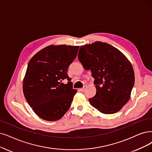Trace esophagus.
I'll use <instances>...</instances> for the list:
<instances>
[{
    "mask_svg": "<svg viewBox=\"0 0 152 152\" xmlns=\"http://www.w3.org/2000/svg\"><path fill=\"white\" fill-rule=\"evenodd\" d=\"M86 87H86V86H84V87H83V88H80V91H82V92H83V91H84V90H86Z\"/></svg>",
    "mask_w": 152,
    "mask_h": 152,
    "instance_id": "1",
    "label": "esophagus"
}]
</instances>
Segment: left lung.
Listing matches in <instances>:
<instances>
[{
  "label": "left lung",
  "instance_id": "left-lung-1",
  "mask_svg": "<svg viewBox=\"0 0 152 152\" xmlns=\"http://www.w3.org/2000/svg\"><path fill=\"white\" fill-rule=\"evenodd\" d=\"M78 59L83 68L90 70L96 85L95 95L90 104L101 113L120 110L130 99L135 83L132 65L117 48L102 42L80 47Z\"/></svg>",
  "mask_w": 152,
  "mask_h": 152
}]
</instances>
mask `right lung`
<instances>
[{"label":"right lung","instance_id":"1","mask_svg":"<svg viewBox=\"0 0 152 152\" xmlns=\"http://www.w3.org/2000/svg\"><path fill=\"white\" fill-rule=\"evenodd\" d=\"M79 46L49 45L30 60L23 81V92L30 107L47 121L61 118L77 92L67 74ZM67 80L68 83H63Z\"/></svg>","mask_w":152,"mask_h":152}]
</instances>
